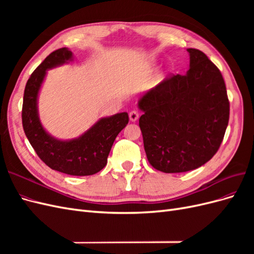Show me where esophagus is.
Here are the masks:
<instances>
[{"label": "esophagus", "instance_id": "34e87169", "mask_svg": "<svg viewBox=\"0 0 254 254\" xmlns=\"http://www.w3.org/2000/svg\"><path fill=\"white\" fill-rule=\"evenodd\" d=\"M129 119L131 122H135L137 119H139V113L135 110H132L131 112H129Z\"/></svg>", "mask_w": 254, "mask_h": 254}]
</instances>
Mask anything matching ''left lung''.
<instances>
[{"mask_svg": "<svg viewBox=\"0 0 254 254\" xmlns=\"http://www.w3.org/2000/svg\"><path fill=\"white\" fill-rule=\"evenodd\" d=\"M188 52L187 74L165 78L137 103L146 156L163 173L193 171L211 160L229 122L230 104L218 67L201 51Z\"/></svg>", "mask_w": 254, "mask_h": 254, "instance_id": "obj_1", "label": "left lung"}]
</instances>
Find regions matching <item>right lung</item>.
I'll return each mask as SVG.
<instances>
[{
	"label": "right lung",
	"mask_w": 254,
	"mask_h": 254,
	"mask_svg": "<svg viewBox=\"0 0 254 254\" xmlns=\"http://www.w3.org/2000/svg\"><path fill=\"white\" fill-rule=\"evenodd\" d=\"M73 60L72 52L63 48L51 53L30 75L23 97L22 124L36 153L52 170L72 176H90L102 171L115 137L128 124V113L103 118L76 139L63 141L43 128L38 114V94L47 71Z\"/></svg>",
	"instance_id": "obj_1"
}]
</instances>
